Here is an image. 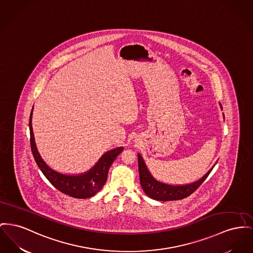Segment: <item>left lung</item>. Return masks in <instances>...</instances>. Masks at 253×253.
Masks as SVG:
<instances>
[{"mask_svg":"<svg viewBox=\"0 0 253 253\" xmlns=\"http://www.w3.org/2000/svg\"><path fill=\"white\" fill-rule=\"evenodd\" d=\"M137 160H138L139 180H140V184L142 186L143 191L150 198L157 200V201H163V202L181 200V199H184V198L190 196L207 179L208 175L210 174V172L213 169L212 168L210 171H208V173L200 180L195 181L191 184L174 186V185H169V184L160 182L153 178L151 173L149 172L146 165L144 164L143 159L141 158V156L139 154H137Z\"/></svg>","mask_w":253,"mask_h":253,"instance_id":"8db88e82","label":"left lung"}]
</instances>
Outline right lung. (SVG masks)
<instances>
[{
  "label": "right lung",
  "mask_w": 253,
  "mask_h": 253,
  "mask_svg": "<svg viewBox=\"0 0 253 253\" xmlns=\"http://www.w3.org/2000/svg\"><path fill=\"white\" fill-rule=\"evenodd\" d=\"M33 110V108H32ZM32 110L30 117V147L34 157V160L45 178L60 192L67 194L71 197L77 199H87L94 196L100 189L107 180L108 171L117 157L123 151V147L114 149L107 152L103 157L98 161V163L93 166L87 173L78 176H69L60 174L48 167L42 160L38 150L36 148L34 135L31 126Z\"/></svg>",
  "instance_id": "1"
}]
</instances>
